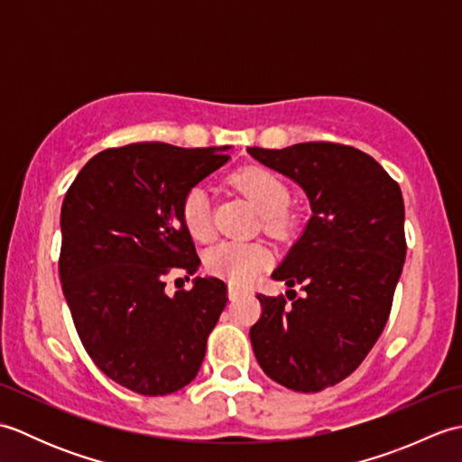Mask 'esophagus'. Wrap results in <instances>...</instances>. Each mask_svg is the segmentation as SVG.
<instances>
[{
  "instance_id": "obj_1",
  "label": "esophagus",
  "mask_w": 462,
  "mask_h": 462,
  "mask_svg": "<svg viewBox=\"0 0 462 462\" xmlns=\"http://www.w3.org/2000/svg\"><path fill=\"white\" fill-rule=\"evenodd\" d=\"M242 293H244V291H242L240 288H236V286H228V298H230V300H236L238 296H242Z\"/></svg>"
}]
</instances>
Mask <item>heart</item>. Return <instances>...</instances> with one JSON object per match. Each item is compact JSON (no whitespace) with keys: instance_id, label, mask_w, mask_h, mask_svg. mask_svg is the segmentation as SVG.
<instances>
[{"instance_id":"obj_1","label":"heart","mask_w":462,"mask_h":462,"mask_svg":"<svg viewBox=\"0 0 462 462\" xmlns=\"http://www.w3.org/2000/svg\"><path fill=\"white\" fill-rule=\"evenodd\" d=\"M234 186L256 206L262 226L273 238H288L296 232V216L286 206L290 190L278 174L260 166H250L234 174ZM182 222L194 240H208L212 234L210 199L204 186H194L184 194L180 204ZM268 263V252L258 244L222 242L206 254V268L234 286H248Z\"/></svg>"}]
</instances>
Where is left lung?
Returning a JSON list of instances; mask_svg holds the SVG:
<instances>
[{
  "instance_id": "1",
  "label": "left lung",
  "mask_w": 462,
  "mask_h": 462,
  "mask_svg": "<svg viewBox=\"0 0 462 462\" xmlns=\"http://www.w3.org/2000/svg\"><path fill=\"white\" fill-rule=\"evenodd\" d=\"M248 152L306 190L311 218L272 273L286 296L258 293L250 329L260 367L300 393L349 377L389 319L405 263V204L373 156L337 143H300Z\"/></svg>"
}]
</instances>
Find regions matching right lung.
I'll return each instance as SVG.
<instances>
[{
    "instance_id": "1",
    "label": "right lung",
    "mask_w": 462,
    "mask_h": 462,
    "mask_svg": "<svg viewBox=\"0 0 462 462\" xmlns=\"http://www.w3.org/2000/svg\"><path fill=\"white\" fill-rule=\"evenodd\" d=\"M226 149L133 143L87 162L61 206L59 278L85 351L106 377L146 397L196 377L228 301L218 278L166 293V276L199 270L180 216L184 194L228 162Z\"/></svg>"
}]
</instances>
